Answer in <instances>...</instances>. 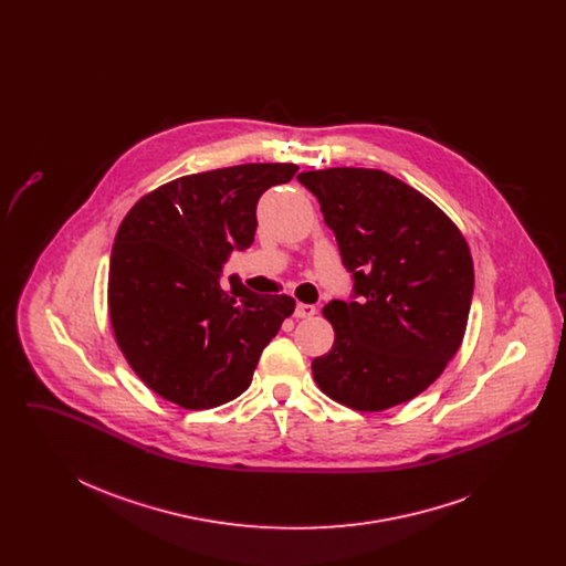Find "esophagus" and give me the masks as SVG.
Listing matches in <instances>:
<instances>
[{
	"label": "esophagus",
	"mask_w": 566,
	"mask_h": 566,
	"mask_svg": "<svg viewBox=\"0 0 566 566\" xmlns=\"http://www.w3.org/2000/svg\"><path fill=\"white\" fill-rule=\"evenodd\" d=\"M316 314V307L310 303H296L295 318H312Z\"/></svg>",
	"instance_id": "1"
}]
</instances>
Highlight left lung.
<instances>
[{
	"mask_svg": "<svg viewBox=\"0 0 566 566\" xmlns=\"http://www.w3.org/2000/svg\"><path fill=\"white\" fill-rule=\"evenodd\" d=\"M296 180L318 199L352 273L350 298L324 305L335 344L312 363L316 384L360 411L418 397L464 337L475 277L462 233L431 199L379 169L331 167Z\"/></svg>",
	"mask_w": 566,
	"mask_h": 566,
	"instance_id": "obj_1",
	"label": "left lung"
}]
</instances>
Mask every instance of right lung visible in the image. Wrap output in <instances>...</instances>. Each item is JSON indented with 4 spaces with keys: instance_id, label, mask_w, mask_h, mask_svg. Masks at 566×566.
<instances>
[{
    "instance_id": "1",
    "label": "right lung",
    "mask_w": 566,
    "mask_h": 566,
    "mask_svg": "<svg viewBox=\"0 0 566 566\" xmlns=\"http://www.w3.org/2000/svg\"><path fill=\"white\" fill-rule=\"evenodd\" d=\"M295 163H245L192 174L142 197L109 254V321L137 377L185 409L229 403L250 386L261 352L295 298L256 295L220 273L254 242L256 203Z\"/></svg>"
}]
</instances>
